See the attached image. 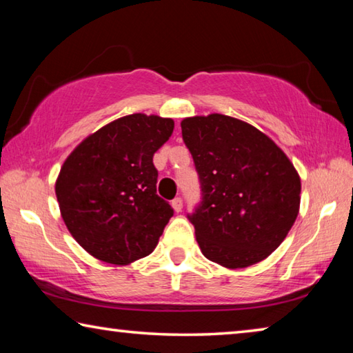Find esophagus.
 Instances as JSON below:
<instances>
[{
  "label": "esophagus",
  "mask_w": 353,
  "mask_h": 353,
  "mask_svg": "<svg viewBox=\"0 0 353 353\" xmlns=\"http://www.w3.org/2000/svg\"><path fill=\"white\" fill-rule=\"evenodd\" d=\"M171 205H172V208H174L176 213L182 212V207H183L182 198H174V199H172V201H171Z\"/></svg>",
  "instance_id": "obj_1"
}]
</instances>
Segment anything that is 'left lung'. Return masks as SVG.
<instances>
[{
	"instance_id": "obj_1",
	"label": "left lung",
	"mask_w": 353,
	"mask_h": 353,
	"mask_svg": "<svg viewBox=\"0 0 353 353\" xmlns=\"http://www.w3.org/2000/svg\"><path fill=\"white\" fill-rule=\"evenodd\" d=\"M182 139L198 171L202 201L188 214L204 256L238 270L270 256L294 224L301 177L270 137L241 119L185 118Z\"/></svg>"
}]
</instances>
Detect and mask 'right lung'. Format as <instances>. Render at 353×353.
<instances>
[{
    "label": "right lung",
    "mask_w": 353,
    "mask_h": 353,
    "mask_svg": "<svg viewBox=\"0 0 353 353\" xmlns=\"http://www.w3.org/2000/svg\"><path fill=\"white\" fill-rule=\"evenodd\" d=\"M174 129L171 118L134 113L88 135L56 181L63 223L101 261L129 265L152 252L172 216L157 194L152 157Z\"/></svg>",
    "instance_id": "add662e5"
}]
</instances>
